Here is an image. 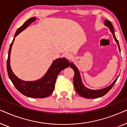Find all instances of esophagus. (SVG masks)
<instances>
[{
	"instance_id": "1",
	"label": "esophagus",
	"mask_w": 127,
	"mask_h": 127,
	"mask_svg": "<svg viewBox=\"0 0 127 127\" xmlns=\"http://www.w3.org/2000/svg\"><path fill=\"white\" fill-rule=\"evenodd\" d=\"M65 57L67 59V60H72V57H73V55H72V54L71 53H66L65 54Z\"/></svg>"
}]
</instances>
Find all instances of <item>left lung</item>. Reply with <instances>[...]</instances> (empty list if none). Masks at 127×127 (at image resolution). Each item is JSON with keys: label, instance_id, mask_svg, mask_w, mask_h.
<instances>
[{"label": "left lung", "instance_id": "8db88e82", "mask_svg": "<svg viewBox=\"0 0 127 127\" xmlns=\"http://www.w3.org/2000/svg\"><path fill=\"white\" fill-rule=\"evenodd\" d=\"M104 25L106 26L107 27H108L109 30L111 32H112L113 36L114 37V39L116 41V43H117L118 47H119V51L120 52V48L119 41H118L117 39H116V37L115 34H114V28L113 27L111 22L109 21V20H106L104 21ZM70 67L71 68L73 69L74 72V76L73 77V84L76 91L77 92V93L79 94V95H80L81 96H82L83 98H99V97H101L102 96H103V95H105V94H106L111 90V88L113 87L114 84H115L116 82V81H117L118 77H119V76H118V77L115 79V80H114L110 86H107L106 87L100 90H91L87 88L86 87H85L84 85L83 84V83H82V80H81V76L80 74L79 70H78L77 67L75 65H74L73 62H71L70 63Z\"/></svg>", "mask_w": 127, "mask_h": 127}]
</instances>
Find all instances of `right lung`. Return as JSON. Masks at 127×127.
<instances>
[{"label": "right lung", "instance_id": "obj_1", "mask_svg": "<svg viewBox=\"0 0 127 127\" xmlns=\"http://www.w3.org/2000/svg\"><path fill=\"white\" fill-rule=\"evenodd\" d=\"M36 17H32L24 22L20 28L17 29L15 33L14 39L10 44L7 61V70L10 80L14 86L22 94L34 98H43L49 96L54 89L57 77L60 72L70 66V62L65 58H58L54 60L48 69L47 72L41 79L36 81H25L20 79L14 74L10 66V54L12 46L15 37L19 33L25 30L29 25L35 21Z\"/></svg>", "mask_w": 127, "mask_h": 127}]
</instances>
